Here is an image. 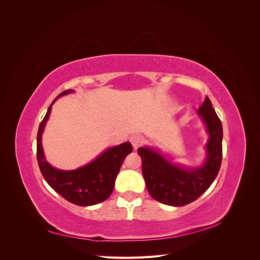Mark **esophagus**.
I'll use <instances>...</instances> for the list:
<instances>
[{
    "label": "esophagus",
    "mask_w": 260,
    "mask_h": 260,
    "mask_svg": "<svg viewBox=\"0 0 260 260\" xmlns=\"http://www.w3.org/2000/svg\"><path fill=\"white\" fill-rule=\"evenodd\" d=\"M130 142H131L133 148L137 149L138 147H140L141 145L144 143V139H143V137H141V136H132L130 138Z\"/></svg>",
    "instance_id": "obj_1"
}]
</instances>
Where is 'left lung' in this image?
Returning <instances> with one entry per match:
<instances>
[{
    "mask_svg": "<svg viewBox=\"0 0 260 260\" xmlns=\"http://www.w3.org/2000/svg\"><path fill=\"white\" fill-rule=\"evenodd\" d=\"M198 115L206 125V158L200 167L187 168L168 160L153 147H140L142 174L152 198L169 206H184L198 200L214 182L222 159V124L206 96Z\"/></svg>",
    "mask_w": 260,
    "mask_h": 260,
    "instance_id": "1",
    "label": "left lung"
}]
</instances>
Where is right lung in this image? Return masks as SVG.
<instances>
[{
    "instance_id": "1",
    "label": "right lung",
    "mask_w": 260,
    "mask_h": 260,
    "mask_svg": "<svg viewBox=\"0 0 260 260\" xmlns=\"http://www.w3.org/2000/svg\"><path fill=\"white\" fill-rule=\"evenodd\" d=\"M74 92V90L61 92L50 105L45 117L39 125L37 158L43 178L55 192L75 205L92 206L111 196L115 186L116 177L124 158L132 152V145L130 142H124L109 147L91 162L75 170H60L51 166L44 156L41 142L42 133L50 118L52 105L55 101Z\"/></svg>"
}]
</instances>
